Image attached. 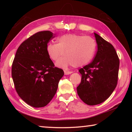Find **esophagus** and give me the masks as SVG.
<instances>
[{
  "label": "esophagus",
  "mask_w": 132,
  "mask_h": 132,
  "mask_svg": "<svg viewBox=\"0 0 132 132\" xmlns=\"http://www.w3.org/2000/svg\"><path fill=\"white\" fill-rule=\"evenodd\" d=\"M73 72L72 71H66V70H64V73L65 75H70L71 73H72Z\"/></svg>",
  "instance_id": "obj_1"
}]
</instances>
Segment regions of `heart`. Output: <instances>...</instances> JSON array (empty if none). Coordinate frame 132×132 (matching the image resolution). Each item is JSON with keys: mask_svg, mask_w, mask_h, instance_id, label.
Here are the masks:
<instances>
[{"mask_svg": "<svg viewBox=\"0 0 132 132\" xmlns=\"http://www.w3.org/2000/svg\"><path fill=\"white\" fill-rule=\"evenodd\" d=\"M97 43L90 36L76 34H66L58 37L56 44L46 45V51L49 57L56 61L63 51L64 56L57 60L56 66L66 68L72 65L79 68L90 63L95 55Z\"/></svg>", "mask_w": 132, "mask_h": 132, "instance_id": "b5f03b06", "label": "heart"}]
</instances>
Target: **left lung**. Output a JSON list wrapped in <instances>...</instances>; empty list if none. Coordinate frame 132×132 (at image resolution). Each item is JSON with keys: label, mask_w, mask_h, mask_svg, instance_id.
I'll return each instance as SVG.
<instances>
[{"label": "left lung", "mask_w": 132, "mask_h": 132, "mask_svg": "<svg viewBox=\"0 0 132 132\" xmlns=\"http://www.w3.org/2000/svg\"><path fill=\"white\" fill-rule=\"evenodd\" d=\"M97 52L93 62L79 70L81 75L77 94L88 105L102 103L109 97L118 82L119 59L112 45L94 33Z\"/></svg>", "instance_id": "left-lung-1"}]
</instances>
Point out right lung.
Segmentation results:
<instances>
[{
    "label": "right lung",
    "instance_id": "obj_1",
    "mask_svg": "<svg viewBox=\"0 0 132 132\" xmlns=\"http://www.w3.org/2000/svg\"><path fill=\"white\" fill-rule=\"evenodd\" d=\"M53 38L50 31L29 37L17 49L12 64V76L18 95L34 108L44 107L52 100L64 75L46 53V45Z\"/></svg>",
    "mask_w": 132,
    "mask_h": 132
}]
</instances>
